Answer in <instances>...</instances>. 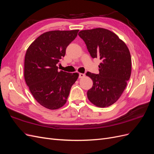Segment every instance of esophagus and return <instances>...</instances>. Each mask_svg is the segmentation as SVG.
<instances>
[{"mask_svg": "<svg viewBox=\"0 0 154 154\" xmlns=\"http://www.w3.org/2000/svg\"><path fill=\"white\" fill-rule=\"evenodd\" d=\"M85 74H83V73L79 74V78H82L83 77H85Z\"/></svg>", "mask_w": 154, "mask_h": 154, "instance_id": "obj_1", "label": "esophagus"}]
</instances>
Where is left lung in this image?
<instances>
[{
    "instance_id": "1",
    "label": "left lung",
    "mask_w": 154,
    "mask_h": 154,
    "mask_svg": "<svg viewBox=\"0 0 154 154\" xmlns=\"http://www.w3.org/2000/svg\"><path fill=\"white\" fill-rule=\"evenodd\" d=\"M83 40L92 58H100V73L87 72L93 85L87 91L92 104L104 108L114 104L122 96L131 75V56L127 45L114 32L103 28L82 30Z\"/></svg>"
}]
</instances>
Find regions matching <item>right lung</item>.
Listing matches in <instances>:
<instances>
[{"label":"right lung","instance_id":"right-lung-1","mask_svg":"<svg viewBox=\"0 0 154 154\" xmlns=\"http://www.w3.org/2000/svg\"><path fill=\"white\" fill-rule=\"evenodd\" d=\"M78 31L45 32L27 49L24 60L26 83L35 99L48 109H58L66 104L71 87L78 78V73L58 71L57 66Z\"/></svg>","mask_w":154,"mask_h":154}]
</instances>
